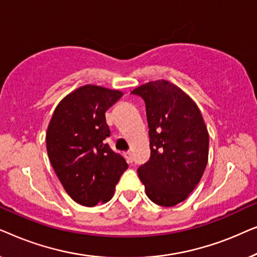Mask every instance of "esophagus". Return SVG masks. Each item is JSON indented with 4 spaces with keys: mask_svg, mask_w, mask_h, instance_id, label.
<instances>
[{
    "mask_svg": "<svg viewBox=\"0 0 257 257\" xmlns=\"http://www.w3.org/2000/svg\"><path fill=\"white\" fill-rule=\"evenodd\" d=\"M124 156L126 158V160H127V163H130V164L133 163V154H132L131 151H127V152H125Z\"/></svg>",
    "mask_w": 257,
    "mask_h": 257,
    "instance_id": "1",
    "label": "esophagus"
}]
</instances>
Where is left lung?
<instances>
[{
  "label": "left lung",
  "mask_w": 257,
  "mask_h": 257,
  "mask_svg": "<svg viewBox=\"0 0 257 257\" xmlns=\"http://www.w3.org/2000/svg\"><path fill=\"white\" fill-rule=\"evenodd\" d=\"M131 93L146 105L151 156L138 174L146 195L159 206L187 199L208 161L209 136L196 104L174 84L156 80Z\"/></svg>",
  "instance_id": "8db88e82"
}]
</instances>
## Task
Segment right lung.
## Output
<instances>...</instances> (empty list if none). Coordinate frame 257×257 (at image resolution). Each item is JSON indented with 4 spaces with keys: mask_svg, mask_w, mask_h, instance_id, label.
I'll return each instance as SVG.
<instances>
[{
    "mask_svg": "<svg viewBox=\"0 0 257 257\" xmlns=\"http://www.w3.org/2000/svg\"><path fill=\"white\" fill-rule=\"evenodd\" d=\"M122 92L85 85L57 105L47 132L49 159L66 193L92 207L113 196L128 165L104 140L110 137L105 113Z\"/></svg>",
    "mask_w": 257,
    "mask_h": 257,
    "instance_id": "1",
    "label": "right lung"
}]
</instances>
